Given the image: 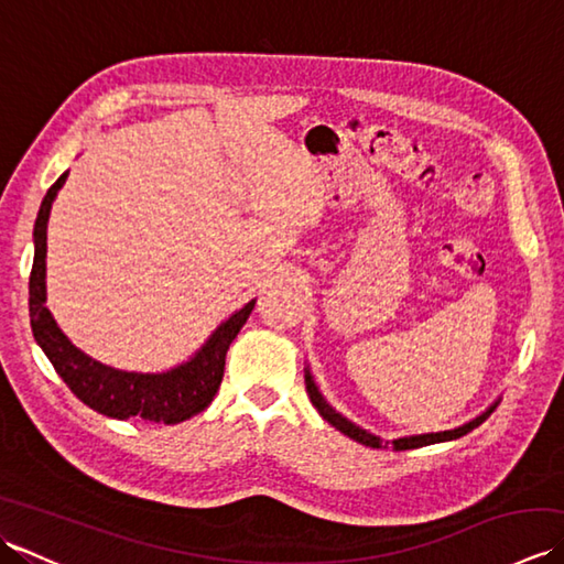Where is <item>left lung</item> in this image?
Wrapping results in <instances>:
<instances>
[{
	"label": "left lung",
	"instance_id": "8db88e82",
	"mask_svg": "<svg viewBox=\"0 0 564 564\" xmlns=\"http://www.w3.org/2000/svg\"><path fill=\"white\" fill-rule=\"evenodd\" d=\"M305 388H307V394H310V402L315 404V410L322 414V419H327V422H329L334 429H339L344 436H349V438H354V441H358V443H364V446H370V448H380L382 443H386V446H388V441H382L380 436L370 434V431H366V429H361V426H356L354 422H349V419L341 416L337 410H334V406H332L325 398H322V392H319V388L315 386V378H313V373H310V368H305ZM497 404H499V400L489 404L480 416L470 419V422L458 426V429L431 431V434H416V436L392 438V448H394V451H412V448L431 446V443H443V441L460 438V436L467 434V431H473V429L480 426V424L485 422V419L497 410Z\"/></svg>",
	"mask_w": 564,
	"mask_h": 564
}]
</instances>
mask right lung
I'll use <instances>...</instances> for the list:
<instances>
[{
  "label": "right lung",
  "instance_id": "add662e5",
  "mask_svg": "<svg viewBox=\"0 0 564 564\" xmlns=\"http://www.w3.org/2000/svg\"><path fill=\"white\" fill-rule=\"evenodd\" d=\"M67 174L47 188L41 203L39 218L33 225V269L29 279V315L33 339L39 341L47 361L53 364L57 376L67 382V388L77 398L91 406L94 412L111 419L140 416L145 422L178 424L194 414L203 412L218 392L225 356L232 339L245 327L247 317L257 301L239 307L220 327L215 329L206 344L184 361L164 373H138V370H121L106 366L72 344L63 329L57 327L51 310L45 307V254H47V218H51L53 200L57 191L67 182Z\"/></svg>",
  "mask_w": 564,
  "mask_h": 564
}]
</instances>
